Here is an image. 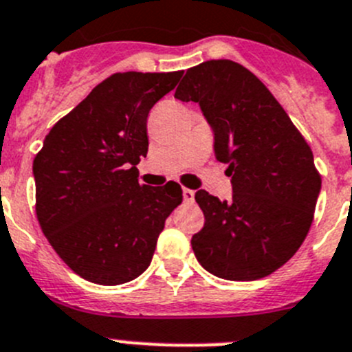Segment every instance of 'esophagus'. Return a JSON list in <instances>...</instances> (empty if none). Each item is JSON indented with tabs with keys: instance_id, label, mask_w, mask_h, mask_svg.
Returning a JSON list of instances; mask_svg holds the SVG:
<instances>
[{
	"instance_id": "obj_1",
	"label": "esophagus",
	"mask_w": 352,
	"mask_h": 352,
	"mask_svg": "<svg viewBox=\"0 0 352 352\" xmlns=\"http://www.w3.org/2000/svg\"><path fill=\"white\" fill-rule=\"evenodd\" d=\"M183 199H185V202H193V199H195V192L190 188H183Z\"/></svg>"
}]
</instances>
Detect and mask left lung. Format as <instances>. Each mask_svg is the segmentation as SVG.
<instances>
[{
    "instance_id": "8db88e82",
    "label": "left lung",
    "mask_w": 352,
    "mask_h": 352,
    "mask_svg": "<svg viewBox=\"0 0 352 352\" xmlns=\"http://www.w3.org/2000/svg\"><path fill=\"white\" fill-rule=\"evenodd\" d=\"M174 98L199 103L233 185L230 202L195 193L206 216L192 236L197 261L224 280L264 278L299 250L313 224L321 174L311 146L270 89L232 60L188 69Z\"/></svg>"
}]
</instances>
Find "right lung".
Masks as SVG:
<instances>
[{
  "label": "right lung",
  "instance_id": "right-lung-1",
  "mask_svg": "<svg viewBox=\"0 0 352 352\" xmlns=\"http://www.w3.org/2000/svg\"><path fill=\"white\" fill-rule=\"evenodd\" d=\"M176 72H117L96 85L46 135L36 153V216L60 259L98 285L131 282L150 266L178 183L146 186L136 164L148 152L150 109Z\"/></svg>",
  "mask_w": 352,
  "mask_h": 352
}]
</instances>
